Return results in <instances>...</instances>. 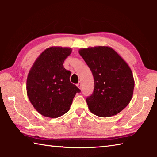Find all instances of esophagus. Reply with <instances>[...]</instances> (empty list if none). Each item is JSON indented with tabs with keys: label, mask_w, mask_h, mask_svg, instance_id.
Instances as JSON below:
<instances>
[{
	"label": "esophagus",
	"mask_w": 157,
	"mask_h": 157,
	"mask_svg": "<svg viewBox=\"0 0 157 157\" xmlns=\"http://www.w3.org/2000/svg\"><path fill=\"white\" fill-rule=\"evenodd\" d=\"M76 86H77V87H78V88H79V89H81V88H82V85H81L80 83H78V84H77Z\"/></svg>",
	"instance_id": "34e87169"
}]
</instances>
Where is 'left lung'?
<instances>
[{
	"label": "left lung",
	"instance_id": "left-lung-1",
	"mask_svg": "<svg viewBox=\"0 0 157 157\" xmlns=\"http://www.w3.org/2000/svg\"><path fill=\"white\" fill-rule=\"evenodd\" d=\"M79 53L94 77V91L86 98L89 110L101 117L118 114L133 96L134 79L131 69L109 46L82 48Z\"/></svg>",
	"mask_w": 157,
	"mask_h": 157
}]
</instances>
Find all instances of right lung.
Returning <instances> with one entry per match:
<instances>
[{
  "label": "right lung",
  "instance_id": "right-lung-1",
  "mask_svg": "<svg viewBox=\"0 0 157 157\" xmlns=\"http://www.w3.org/2000/svg\"><path fill=\"white\" fill-rule=\"evenodd\" d=\"M71 48L52 46L36 60L27 78V94L40 114L56 118L69 111L76 93L80 92L69 80L71 72L63 67Z\"/></svg>",
  "mask_w": 157,
  "mask_h": 157
}]
</instances>
